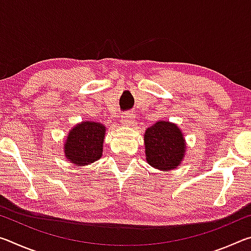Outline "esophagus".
<instances>
[{
    "instance_id": "34e87169",
    "label": "esophagus",
    "mask_w": 251,
    "mask_h": 251,
    "mask_svg": "<svg viewBox=\"0 0 251 251\" xmlns=\"http://www.w3.org/2000/svg\"><path fill=\"white\" fill-rule=\"evenodd\" d=\"M121 123L124 126H133L134 124V115L133 114L130 113H124L122 115V118H121Z\"/></svg>"
}]
</instances>
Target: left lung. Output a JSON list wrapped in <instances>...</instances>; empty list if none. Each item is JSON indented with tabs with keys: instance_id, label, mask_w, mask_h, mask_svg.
<instances>
[{
	"instance_id": "obj_1",
	"label": "left lung",
	"mask_w": 251,
	"mask_h": 251,
	"mask_svg": "<svg viewBox=\"0 0 251 251\" xmlns=\"http://www.w3.org/2000/svg\"><path fill=\"white\" fill-rule=\"evenodd\" d=\"M146 161L155 169L171 172L180 166L186 154V141L175 123L158 121L144 134Z\"/></svg>"
}]
</instances>
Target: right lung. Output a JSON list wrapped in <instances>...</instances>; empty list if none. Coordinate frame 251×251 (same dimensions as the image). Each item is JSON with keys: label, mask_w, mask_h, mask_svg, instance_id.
<instances>
[{"label": "right lung", "mask_w": 251, "mask_h": 251, "mask_svg": "<svg viewBox=\"0 0 251 251\" xmlns=\"http://www.w3.org/2000/svg\"><path fill=\"white\" fill-rule=\"evenodd\" d=\"M105 125L85 121L72 127L64 142V155L75 166H87L103 155Z\"/></svg>", "instance_id": "1"}]
</instances>
